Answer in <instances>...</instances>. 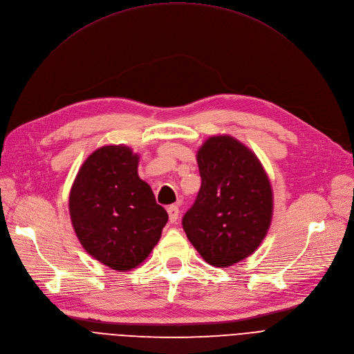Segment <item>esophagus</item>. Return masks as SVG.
<instances>
[{
  "label": "esophagus",
  "instance_id": "34e87169",
  "mask_svg": "<svg viewBox=\"0 0 354 354\" xmlns=\"http://www.w3.org/2000/svg\"><path fill=\"white\" fill-rule=\"evenodd\" d=\"M167 212H168V217H170V222H171V223H176L177 218H178V213H180V212H178V207L174 206V205H171V206H168Z\"/></svg>",
  "mask_w": 354,
  "mask_h": 354
}]
</instances>
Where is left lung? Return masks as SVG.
<instances>
[{
    "label": "left lung",
    "mask_w": 354,
    "mask_h": 354,
    "mask_svg": "<svg viewBox=\"0 0 354 354\" xmlns=\"http://www.w3.org/2000/svg\"><path fill=\"white\" fill-rule=\"evenodd\" d=\"M197 164L201 187L183 227L201 258L227 268L265 239L274 212L271 181L254 151L230 136L207 138Z\"/></svg>",
    "instance_id": "1"
}]
</instances>
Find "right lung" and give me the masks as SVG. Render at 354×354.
<instances>
[{"instance_id": "right-lung-1", "label": "right lung", "mask_w": 354, "mask_h": 354, "mask_svg": "<svg viewBox=\"0 0 354 354\" xmlns=\"http://www.w3.org/2000/svg\"><path fill=\"white\" fill-rule=\"evenodd\" d=\"M138 161L140 156L127 145L100 147L82 164L69 194L80 245L120 272L147 259L168 221L153 190L140 178Z\"/></svg>"}]
</instances>
